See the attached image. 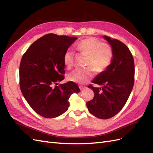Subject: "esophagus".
Masks as SVG:
<instances>
[{
	"label": "esophagus",
	"instance_id": "esophagus-1",
	"mask_svg": "<svg viewBox=\"0 0 153 153\" xmlns=\"http://www.w3.org/2000/svg\"><path fill=\"white\" fill-rule=\"evenodd\" d=\"M79 88H80L81 90H84V89H85V88H86V87L85 86H83V85H79Z\"/></svg>",
	"mask_w": 153,
	"mask_h": 153
}]
</instances>
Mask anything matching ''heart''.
Returning a JSON list of instances; mask_svg holds the SVG:
<instances>
[{
  "instance_id": "1",
  "label": "heart",
  "mask_w": 153,
  "mask_h": 153,
  "mask_svg": "<svg viewBox=\"0 0 153 153\" xmlns=\"http://www.w3.org/2000/svg\"><path fill=\"white\" fill-rule=\"evenodd\" d=\"M76 49L81 53L88 56L86 65L88 67L76 68L68 75V79L77 82L85 83L93 77L94 71L98 73L106 71L113 60L111 47L97 38L90 37L82 40L76 44ZM65 66L71 68L74 65V53L71 49L65 52L63 57Z\"/></svg>"
}]
</instances>
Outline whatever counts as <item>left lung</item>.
I'll return each instance as SVG.
<instances>
[{
  "label": "left lung",
  "instance_id": "obj_1",
  "mask_svg": "<svg viewBox=\"0 0 153 153\" xmlns=\"http://www.w3.org/2000/svg\"><path fill=\"white\" fill-rule=\"evenodd\" d=\"M104 38L112 47L113 60L106 71L99 74L90 85L94 97L86 102L91 114L101 119H108L117 115L127 102L134 81V63L131 52L124 43L115 38Z\"/></svg>",
  "mask_w": 153,
  "mask_h": 153
}]
</instances>
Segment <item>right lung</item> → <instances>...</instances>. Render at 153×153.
<instances>
[{
    "instance_id": "obj_1",
    "label": "right lung",
    "mask_w": 153,
    "mask_h": 153,
    "mask_svg": "<svg viewBox=\"0 0 153 153\" xmlns=\"http://www.w3.org/2000/svg\"><path fill=\"white\" fill-rule=\"evenodd\" d=\"M76 39L45 34L32 43L21 59V91L29 106L42 117L52 119L63 114L68 110L71 95L80 91L72 81L57 85L65 77L63 54Z\"/></svg>"
}]
</instances>
